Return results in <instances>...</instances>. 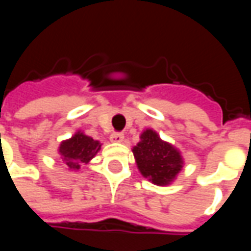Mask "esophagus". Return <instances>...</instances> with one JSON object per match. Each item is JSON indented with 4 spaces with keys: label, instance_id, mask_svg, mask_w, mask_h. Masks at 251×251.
I'll return each mask as SVG.
<instances>
[{
    "label": "esophagus",
    "instance_id": "34e87169",
    "mask_svg": "<svg viewBox=\"0 0 251 251\" xmlns=\"http://www.w3.org/2000/svg\"><path fill=\"white\" fill-rule=\"evenodd\" d=\"M124 138H125V137H124L122 133H117V131H115V133H111V136H110V141L115 142V144H120V142L124 141Z\"/></svg>",
    "mask_w": 251,
    "mask_h": 251
}]
</instances>
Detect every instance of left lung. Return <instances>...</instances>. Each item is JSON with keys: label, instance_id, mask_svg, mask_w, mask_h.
<instances>
[{"label": "left lung", "instance_id": "8db88e82", "mask_svg": "<svg viewBox=\"0 0 251 251\" xmlns=\"http://www.w3.org/2000/svg\"><path fill=\"white\" fill-rule=\"evenodd\" d=\"M131 151L140 174L156 185L172 184L184 165L179 149L161 140L153 129L142 131L140 142Z\"/></svg>", "mask_w": 251, "mask_h": 251}]
</instances>
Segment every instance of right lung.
<instances>
[{
	"instance_id": "obj_1",
	"label": "right lung",
	"mask_w": 251,
	"mask_h": 251,
	"mask_svg": "<svg viewBox=\"0 0 251 251\" xmlns=\"http://www.w3.org/2000/svg\"><path fill=\"white\" fill-rule=\"evenodd\" d=\"M102 144L93 137L77 130L71 138L60 142L57 153L70 172H76L82 164H88L100 151Z\"/></svg>"
}]
</instances>
